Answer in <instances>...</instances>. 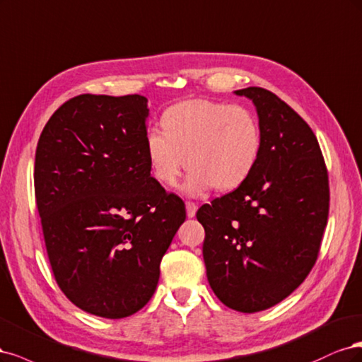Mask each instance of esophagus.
Wrapping results in <instances>:
<instances>
[{"label": "esophagus", "mask_w": 362, "mask_h": 362, "mask_svg": "<svg viewBox=\"0 0 362 362\" xmlns=\"http://www.w3.org/2000/svg\"><path fill=\"white\" fill-rule=\"evenodd\" d=\"M197 214V204L192 202H186V215L188 218H194Z\"/></svg>", "instance_id": "obj_1"}]
</instances>
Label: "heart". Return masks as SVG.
Listing matches in <instances>:
<instances>
[{"instance_id":"heart-1","label":"heart","mask_w":362,"mask_h":362,"mask_svg":"<svg viewBox=\"0 0 362 362\" xmlns=\"http://www.w3.org/2000/svg\"><path fill=\"white\" fill-rule=\"evenodd\" d=\"M162 132L148 131L144 151L150 173L171 188L182 170H189L183 191L200 195L214 188L231 192L247 182L262 151L255 115L240 105L189 99L170 107L160 119Z\"/></svg>"}]
</instances>
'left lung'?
<instances>
[{"instance_id":"left-lung-1","label":"left lung","mask_w":362,"mask_h":362,"mask_svg":"<svg viewBox=\"0 0 362 362\" xmlns=\"http://www.w3.org/2000/svg\"><path fill=\"white\" fill-rule=\"evenodd\" d=\"M252 100L262 151L240 188L197 212L206 231L207 281L231 310L257 313L296 290L317 260L328 223V171L311 127L272 91L236 90Z\"/></svg>"}]
</instances>
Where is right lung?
Masks as SVG:
<instances>
[{"mask_svg": "<svg viewBox=\"0 0 362 362\" xmlns=\"http://www.w3.org/2000/svg\"><path fill=\"white\" fill-rule=\"evenodd\" d=\"M147 99L79 95L43 127L34 191L58 287L78 308L122 319L153 296L159 264L186 218L150 176Z\"/></svg>", "mask_w": 362, "mask_h": 362, "instance_id": "1", "label": "right lung"}]
</instances>
